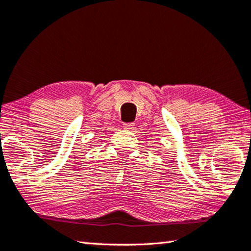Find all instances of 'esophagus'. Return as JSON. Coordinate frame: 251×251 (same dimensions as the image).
<instances>
[{
  "label": "esophagus",
  "mask_w": 251,
  "mask_h": 251,
  "mask_svg": "<svg viewBox=\"0 0 251 251\" xmlns=\"http://www.w3.org/2000/svg\"><path fill=\"white\" fill-rule=\"evenodd\" d=\"M124 128L125 129H133L134 128V123H124Z\"/></svg>",
  "instance_id": "obj_1"
}]
</instances>
